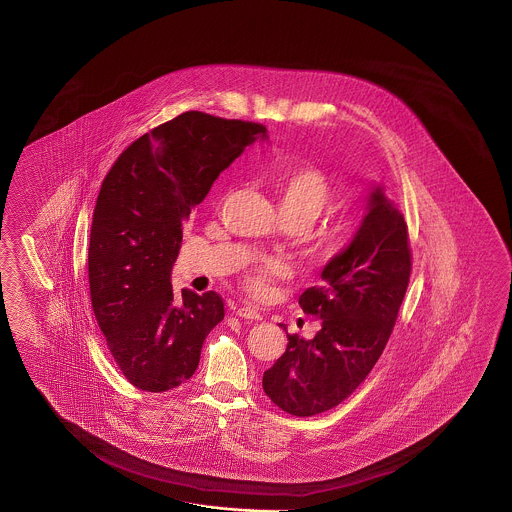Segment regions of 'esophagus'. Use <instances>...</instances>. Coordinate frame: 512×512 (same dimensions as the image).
<instances>
[{
  "instance_id": "34e87169",
  "label": "esophagus",
  "mask_w": 512,
  "mask_h": 512,
  "mask_svg": "<svg viewBox=\"0 0 512 512\" xmlns=\"http://www.w3.org/2000/svg\"><path fill=\"white\" fill-rule=\"evenodd\" d=\"M234 313L238 317H242V319H248V321H261L263 319V315L255 310V308H251V306H240V308L234 310Z\"/></svg>"
}]
</instances>
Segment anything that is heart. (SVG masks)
<instances>
[{"label":"heart","mask_w":512,"mask_h":512,"mask_svg":"<svg viewBox=\"0 0 512 512\" xmlns=\"http://www.w3.org/2000/svg\"><path fill=\"white\" fill-rule=\"evenodd\" d=\"M278 199L279 212L285 223L300 229L311 225L332 202V186L326 174L310 165L279 167L270 178ZM311 240L323 257H334L349 244V227L345 221H328L317 227ZM285 274V264L278 259H259L244 276L249 295L266 296L274 279Z\"/></svg>","instance_id":"obj_1"}]
</instances>
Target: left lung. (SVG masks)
I'll use <instances>...</instances> for the list:
<instances>
[{
  "label": "left lung",
  "mask_w": 512,
  "mask_h": 512,
  "mask_svg": "<svg viewBox=\"0 0 512 512\" xmlns=\"http://www.w3.org/2000/svg\"><path fill=\"white\" fill-rule=\"evenodd\" d=\"M411 264L407 223L377 187L353 242L326 264L323 283L298 298L321 328L313 340L287 334L285 353L264 372L266 396L295 417L325 413L351 396L387 347Z\"/></svg>",
  "instance_id": "1"
}]
</instances>
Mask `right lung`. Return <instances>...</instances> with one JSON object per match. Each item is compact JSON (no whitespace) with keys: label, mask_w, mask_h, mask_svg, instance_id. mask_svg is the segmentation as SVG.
<instances>
[{"label":"right lung","mask_w":512,"mask_h":512,"mask_svg":"<svg viewBox=\"0 0 512 512\" xmlns=\"http://www.w3.org/2000/svg\"><path fill=\"white\" fill-rule=\"evenodd\" d=\"M266 127L189 110L131 142L107 172L88 248L97 325L125 379L146 392L180 387L223 321V298L172 291L182 227Z\"/></svg>","instance_id":"1"}]
</instances>
